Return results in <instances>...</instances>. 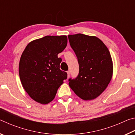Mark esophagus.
<instances>
[{
	"mask_svg": "<svg viewBox=\"0 0 135 135\" xmlns=\"http://www.w3.org/2000/svg\"><path fill=\"white\" fill-rule=\"evenodd\" d=\"M67 77H68H68H70V71H68L67 72Z\"/></svg>",
	"mask_w": 135,
	"mask_h": 135,
	"instance_id": "esophagus-1",
	"label": "esophagus"
}]
</instances>
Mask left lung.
Wrapping results in <instances>:
<instances>
[{"label":"left lung","mask_w":135,"mask_h":135,"mask_svg":"<svg viewBox=\"0 0 135 135\" xmlns=\"http://www.w3.org/2000/svg\"><path fill=\"white\" fill-rule=\"evenodd\" d=\"M70 44L78 59L79 73L69 79L71 89L81 99L92 100L105 90L111 80L113 63L108 49L96 36L68 35Z\"/></svg>","instance_id":"8db88e82"}]
</instances>
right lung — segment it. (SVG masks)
I'll use <instances>...</instances> for the list:
<instances>
[{
  "label": "right lung",
  "mask_w": 135,
  "mask_h": 135,
  "mask_svg": "<svg viewBox=\"0 0 135 135\" xmlns=\"http://www.w3.org/2000/svg\"><path fill=\"white\" fill-rule=\"evenodd\" d=\"M67 36H46L31 41L22 52L20 80L28 95L38 103L51 102L67 78V73L59 68L62 59L58 57L67 46Z\"/></svg>",
  "instance_id": "1"
}]
</instances>
